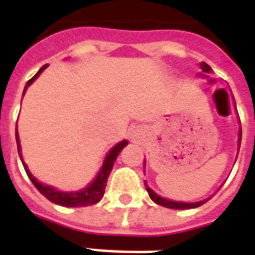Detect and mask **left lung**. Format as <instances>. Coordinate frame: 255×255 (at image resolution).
<instances>
[{
  "label": "left lung",
  "mask_w": 255,
  "mask_h": 255,
  "mask_svg": "<svg viewBox=\"0 0 255 255\" xmlns=\"http://www.w3.org/2000/svg\"><path fill=\"white\" fill-rule=\"evenodd\" d=\"M200 68H201V72L199 74L200 78H209V75L213 74V69H211L210 66H209L207 64H204V62H201ZM233 99H234V96H233ZM240 144H241V126H240V129H239V139H237V147H239V150H240ZM237 154H239V153H237ZM236 160H237V159H236ZM144 164H146V160H144ZM144 187H146V190H147V193H149L150 199H152L156 204L163 206V207H167V209H174V210L196 209V207H200L201 204H204L206 201L210 200V197H209V199H204V200H200V201H194V203H187V201H174V200H170V199H166V197H162L160 194H157L156 191H153L152 189L147 186V183H146V181H144Z\"/></svg>",
  "instance_id": "left-lung-1"
}]
</instances>
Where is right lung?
<instances>
[{"label":"right lung","instance_id":"1","mask_svg":"<svg viewBox=\"0 0 255 255\" xmlns=\"http://www.w3.org/2000/svg\"><path fill=\"white\" fill-rule=\"evenodd\" d=\"M46 66H48V65H44V66L35 74L34 78L29 79V81L26 82V86L24 88V93H22V98H24L28 86H31V85L34 84L35 81H36V78L44 72ZM15 139H16V146H18L19 159H21V162L24 164V169L25 171H26V174H28V177H29V180L32 181V184L39 190L41 194H44L48 200L52 201L55 204L64 206V207H85V206L96 204L98 201L102 200L103 194H105V187H106V181H108V177H109V174H111L113 164L116 162V157L119 156V153L122 152L123 147L128 146V140H122V142L116 143L112 149L108 152V154L105 156L102 166H101V169L98 171V174L95 176V179H93L88 186H85L84 189L74 191H62L59 190V189H56V187H54V186L45 184V183L39 181L36 177L32 176V173L29 171L26 163H25L24 159H22V149H21V142H19L18 129H15Z\"/></svg>","mask_w":255,"mask_h":255}]
</instances>
